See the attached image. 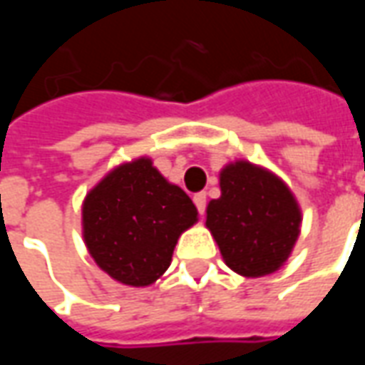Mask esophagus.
<instances>
[{
	"label": "esophagus",
	"instance_id": "obj_1",
	"mask_svg": "<svg viewBox=\"0 0 365 365\" xmlns=\"http://www.w3.org/2000/svg\"><path fill=\"white\" fill-rule=\"evenodd\" d=\"M193 203H195V207H197L199 215L205 213V207H207V195H205V193H195V195H193Z\"/></svg>",
	"mask_w": 365,
	"mask_h": 365
}]
</instances>
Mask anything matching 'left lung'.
<instances>
[{
	"label": "left lung",
	"mask_w": 365,
	"mask_h": 365,
	"mask_svg": "<svg viewBox=\"0 0 365 365\" xmlns=\"http://www.w3.org/2000/svg\"><path fill=\"white\" fill-rule=\"evenodd\" d=\"M205 225L232 272L262 277L289 258L301 232V209L283 180L237 160L222 168L221 197L209 201Z\"/></svg>",
	"instance_id": "left-lung-1"
}]
</instances>
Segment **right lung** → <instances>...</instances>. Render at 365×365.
<instances>
[{
	"label": "right lung",
	"instance_id": "right-lung-1",
	"mask_svg": "<svg viewBox=\"0 0 365 365\" xmlns=\"http://www.w3.org/2000/svg\"><path fill=\"white\" fill-rule=\"evenodd\" d=\"M197 222L190 195L143 156L113 168L86 195L83 240L105 274L146 287L170 268L178 238Z\"/></svg>",
	"mask_w": 365,
	"mask_h": 365
}]
</instances>
